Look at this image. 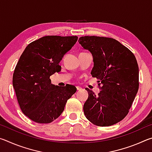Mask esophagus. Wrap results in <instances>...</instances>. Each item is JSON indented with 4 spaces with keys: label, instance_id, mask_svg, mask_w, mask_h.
Instances as JSON below:
<instances>
[{
    "label": "esophagus",
    "instance_id": "esophagus-1",
    "mask_svg": "<svg viewBox=\"0 0 152 152\" xmlns=\"http://www.w3.org/2000/svg\"><path fill=\"white\" fill-rule=\"evenodd\" d=\"M76 89H77V91H80V90L82 89V88H81L80 86H76Z\"/></svg>",
    "mask_w": 152,
    "mask_h": 152
}]
</instances>
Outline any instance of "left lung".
Here are the masks:
<instances>
[{
  "label": "left lung",
  "instance_id": "1",
  "mask_svg": "<svg viewBox=\"0 0 152 152\" xmlns=\"http://www.w3.org/2000/svg\"><path fill=\"white\" fill-rule=\"evenodd\" d=\"M78 42L93 57L92 77L101 91L96 96L86 88L88 97L83 110L94 125L107 127L121 121L128 114L139 89V68L127 48L113 38L84 36Z\"/></svg>",
  "mask_w": 152,
  "mask_h": 152
}]
</instances>
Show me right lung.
I'll use <instances>...</instances> for the list:
<instances>
[{"label":"right lung","mask_w":152,"mask_h":152,"mask_svg":"<svg viewBox=\"0 0 152 152\" xmlns=\"http://www.w3.org/2000/svg\"><path fill=\"white\" fill-rule=\"evenodd\" d=\"M77 40V36H44L30 43L20 56L12 85L22 112L33 121L50 123L57 119L76 92L70 84H51L50 77L61 70L59 63Z\"/></svg>","instance_id":"obj_1"}]
</instances>
